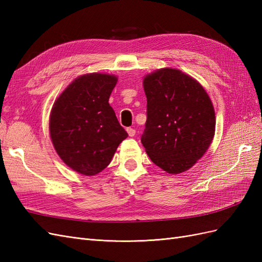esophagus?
Returning a JSON list of instances; mask_svg holds the SVG:
<instances>
[{
    "mask_svg": "<svg viewBox=\"0 0 262 262\" xmlns=\"http://www.w3.org/2000/svg\"><path fill=\"white\" fill-rule=\"evenodd\" d=\"M126 132H128L129 137H134V136H136V130H134L133 128H126Z\"/></svg>",
    "mask_w": 262,
    "mask_h": 262,
    "instance_id": "esophagus-1",
    "label": "esophagus"
}]
</instances>
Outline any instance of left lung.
<instances>
[{"label":"left lung","mask_w":262,"mask_h":262,"mask_svg":"<svg viewBox=\"0 0 262 262\" xmlns=\"http://www.w3.org/2000/svg\"><path fill=\"white\" fill-rule=\"evenodd\" d=\"M146 122L141 142L158 167L169 173L191 168L207 152L215 113L203 87L175 69L146 75Z\"/></svg>","instance_id":"left-lung-1"}]
</instances>
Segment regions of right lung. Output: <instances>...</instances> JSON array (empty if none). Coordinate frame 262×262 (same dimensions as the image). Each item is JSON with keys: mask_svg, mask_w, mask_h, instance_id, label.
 <instances>
[{"mask_svg": "<svg viewBox=\"0 0 262 262\" xmlns=\"http://www.w3.org/2000/svg\"><path fill=\"white\" fill-rule=\"evenodd\" d=\"M117 77L85 74L71 83L54 101L50 137L69 167L86 176L105 169L128 133L109 105Z\"/></svg>", "mask_w": 262, "mask_h": 262, "instance_id": "add662e5", "label": "right lung"}]
</instances>
